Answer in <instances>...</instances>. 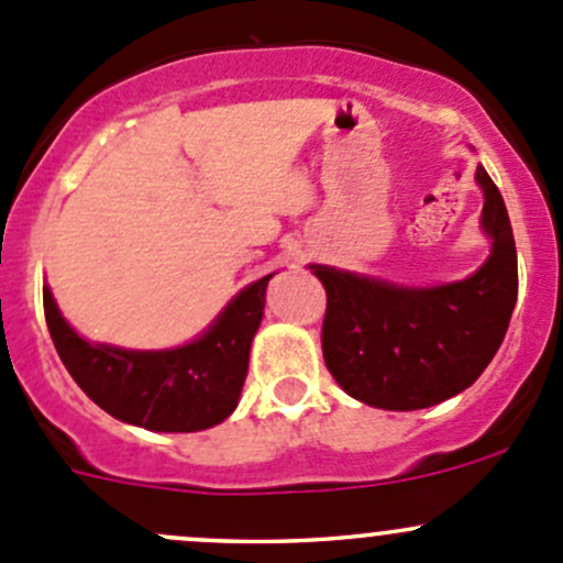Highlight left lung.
Listing matches in <instances>:
<instances>
[{
    "instance_id": "left-lung-1",
    "label": "left lung",
    "mask_w": 563,
    "mask_h": 563,
    "mask_svg": "<svg viewBox=\"0 0 563 563\" xmlns=\"http://www.w3.org/2000/svg\"><path fill=\"white\" fill-rule=\"evenodd\" d=\"M493 253L468 280L400 288L310 266L327 291L323 362L351 397L387 411L428 408L457 395L496 356L518 302V250L496 181L476 168Z\"/></svg>"
}]
</instances>
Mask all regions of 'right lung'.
Wrapping results in <instances>:
<instances>
[{
    "label": "right lung",
    "mask_w": 563,
    "mask_h": 563,
    "mask_svg": "<svg viewBox=\"0 0 563 563\" xmlns=\"http://www.w3.org/2000/svg\"><path fill=\"white\" fill-rule=\"evenodd\" d=\"M269 277L247 286L203 338L174 351L89 345L67 327L48 288L45 323L73 382L103 411L146 430L192 433L223 422L236 408Z\"/></svg>",
    "instance_id": "add662e5"
}]
</instances>
